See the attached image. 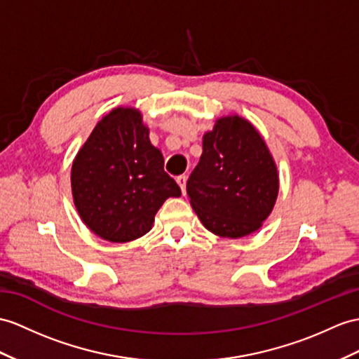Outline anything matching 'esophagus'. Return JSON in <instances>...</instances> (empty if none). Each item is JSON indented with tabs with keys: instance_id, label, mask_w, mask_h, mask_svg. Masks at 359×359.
<instances>
[{
	"instance_id": "1",
	"label": "esophagus",
	"mask_w": 359,
	"mask_h": 359,
	"mask_svg": "<svg viewBox=\"0 0 359 359\" xmlns=\"http://www.w3.org/2000/svg\"><path fill=\"white\" fill-rule=\"evenodd\" d=\"M186 181H187L186 175H180V177L177 178V182H178V186L181 187L182 195H186Z\"/></svg>"
}]
</instances>
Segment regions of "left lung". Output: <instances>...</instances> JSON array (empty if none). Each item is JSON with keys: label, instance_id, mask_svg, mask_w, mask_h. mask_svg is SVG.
Instances as JSON below:
<instances>
[{"label": "left lung", "instance_id": "obj_1", "mask_svg": "<svg viewBox=\"0 0 359 359\" xmlns=\"http://www.w3.org/2000/svg\"><path fill=\"white\" fill-rule=\"evenodd\" d=\"M277 194L276 163L256 128L238 116L217 120L187 180L190 204L205 229L231 239L256 231Z\"/></svg>", "mask_w": 359, "mask_h": 359}]
</instances>
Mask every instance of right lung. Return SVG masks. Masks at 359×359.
<instances>
[{
  "label": "right lung",
  "mask_w": 359,
  "mask_h": 359,
  "mask_svg": "<svg viewBox=\"0 0 359 359\" xmlns=\"http://www.w3.org/2000/svg\"><path fill=\"white\" fill-rule=\"evenodd\" d=\"M72 189L82 221L109 242L142 238L164 201L181 195L134 108L112 109L93 129L73 163Z\"/></svg>",
  "instance_id": "1"
}]
</instances>
